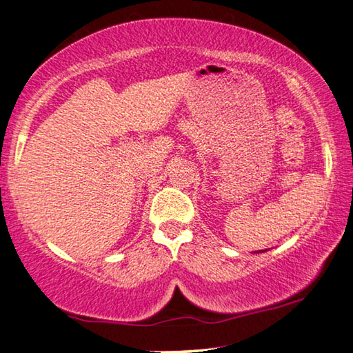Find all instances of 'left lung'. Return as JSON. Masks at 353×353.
<instances>
[{"instance_id":"left-lung-1","label":"left lung","mask_w":353,"mask_h":353,"mask_svg":"<svg viewBox=\"0 0 353 353\" xmlns=\"http://www.w3.org/2000/svg\"><path fill=\"white\" fill-rule=\"evenodd\" d=\"M254 253H261V252H254Z\"/></svg>"}]
</instances>
